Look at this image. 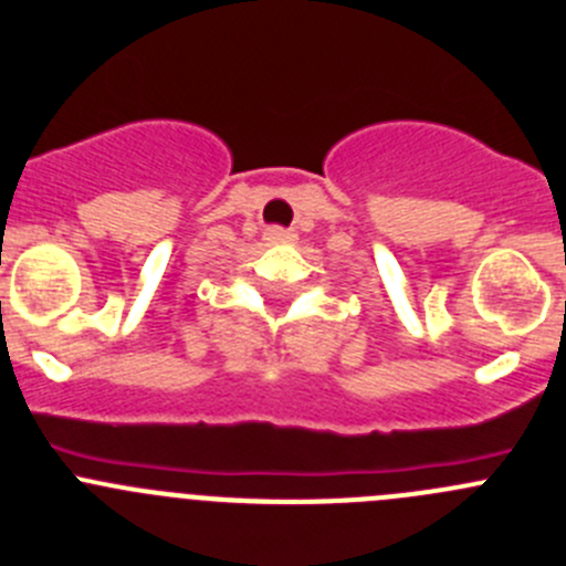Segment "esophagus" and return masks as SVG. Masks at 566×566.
<instances>
[{
	"label": "esophagus",
	"mask_w": 566,
	"mask_h": 566,
	"mask_svg": "<svg viewBox=\"0 0 566 566\" xmlns=\"http://www.w3.org/2000/svg\"><path fill=\"white\" fill-rule=\"evenodd\" d=\"M266 241H269V244H286V241H292V233H286L283 228H269L266 230Z\"/></svg>",
	"instance_id": "1"
}]
</instances>
